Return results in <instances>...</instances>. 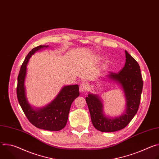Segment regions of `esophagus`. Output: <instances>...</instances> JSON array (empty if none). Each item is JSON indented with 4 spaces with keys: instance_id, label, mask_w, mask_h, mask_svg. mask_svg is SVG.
Segmentation results:
<instances>
[{
    "instance_id": "obj_1",
    "label": "esophagus",
    "mask_w": 159,
    "mask_h": 159,
    "mask_svg": "<svg viewBox=\"0 0 159 159\" xmlns=\"http://www.w3.org/2000/svg\"><path fill=\"white\" fill-rule=\"evenodd\" d=\"M87 89V85L85 83H82L79 86V90L81 93L85 92Z\"/></svg>"
}]
</instances>
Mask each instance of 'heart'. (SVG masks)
Masks as SVG:
<instances>
[{"label":"heart","instance_id":"b5f03b06","mask_svg":"<svg viewBox=\"0 0 159 159\" xmlns=\"http://www.w3.org/2000/svg\"><path fill=\"white\" fill-rule=\"evenodd\" d=\"M97 58H98V59H100V58H101V57H97ZM106 64L107 65V62H106Z\"/></svg>","mask_w":159,"mask_h":159}]
</instances>
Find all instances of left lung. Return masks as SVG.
Wrapping results in <instances>:
<instances>
[{"instance_id": "obj_1", "label": "left lung", "mask_w": 159, "mask_h": 159, "mask_svg": "<svg viewBox=\"0 0 159 159\" xmlns=\"http://www.w3.org/2000/svg\"><path fill=\"white\" fill-rule=\"evenodd\" d=\"M125 66L118 73L109 72L106 75L110 80L119 84L124 93L125 110L120 116L111 118L104 112V105L97 94L89 93L85 98L93 126L102 132L116 131L125 128L138 111L143 89L140 67L126 51Z\"/></svg>"}]
</instances>
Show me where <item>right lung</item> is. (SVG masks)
<instances>
[{"mask_svg":"<svg viewBox=\"0 0 159 159\" xmlns=\"http://www.w3.org/2000/svg\"><path fill=\"white\" fill-rule=\"evenodd\" d=\"M48 47L45 45L36 47L25 58L17 77V96L22 111L31 124L43 129L59 131L66 126L72 103L80 94L79 85L64 86L51 102L41 108L31 106L26 94L25 82L29 60L36 52Z\"/></svg>","mask_w":159,"mask_h":159,"instance_id":"1","label":"right lung"}]
</instances>
